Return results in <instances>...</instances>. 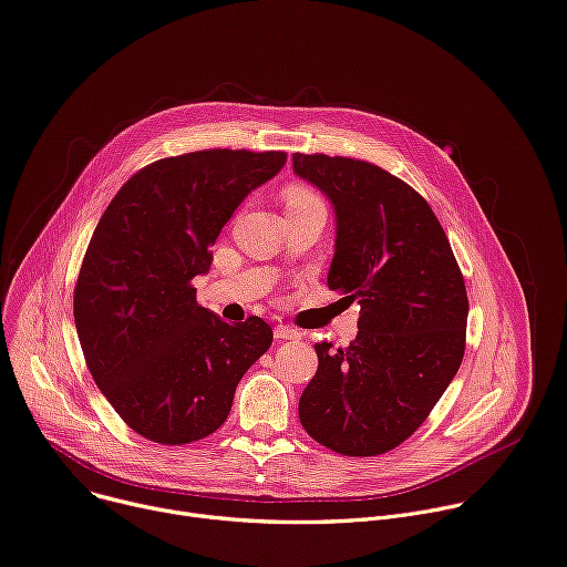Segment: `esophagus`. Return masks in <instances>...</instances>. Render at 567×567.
Returning a JSON list of instances; mask_svg holds the SVG:
<instances>
[{"label":"esophagus","mask_w":567,"mask_h":567,"mask_svg":"<svg viewBox=\"0 0 567 567\" xmlns=\"http://www.w3.org/2000/svg\"><path fill=\"white\" fill-rule=\"evenodd\" d=\"M275 338H279V340H301V333L292 327L279 324V327H275Z\"/></svg>","instance_id":"34e87169"}]
</instances>
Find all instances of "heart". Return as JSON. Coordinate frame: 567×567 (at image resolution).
Returning <instances> with one entry per match:
<instances>
[{
    "instance_id": "heart-1",
    "label": "heart",
    "mask_w": 567,
    "mask_h": 567,
    "mask_svg": "<svg viewBox=\"0 0 567 567\" xmlns=\"http://www.w3.org/2000/svg\"><path fill=\"white\" fill-rule=\"evenodd\" d=\"M284 205L286 212H295V209H310V207H324L322 196L316 192V188L303 184V182H290L284 188Z\"/></svg>"
}]
</instances>
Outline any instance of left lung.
I'll return each mask as SVG.
<instances>
[{
    "mask_svg": "<svg viewBox=\"0 0 567 567\" xmlns=\"http://www.w3.org/2000/svg\"><path fill=\"white\" fill-rule=\"evenodd\" d=\"M292 164L336 207L329 288L360 303L349 347L316 344L320 362L299 421L333 453L383 455L421 427L462 364L464 277L442 223L401 177L324 153H295Z\"/></svg>",
    "mask_w": 567,
    "mask_h": 567,
    "instance_id": "1",
    "label": "left lung"
}]
</instances>
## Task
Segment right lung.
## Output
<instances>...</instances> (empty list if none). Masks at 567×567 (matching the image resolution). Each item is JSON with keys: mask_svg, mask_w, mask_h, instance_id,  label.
Returning a JSON list of instances; mask_svg holds the SVG:
<instances>
[{"mask_svg": "<svg viewBox=\"0 0 567 567\" xmlns=\"http://www.w3.org/2000/svg\"><path fill=\"white\" fill-rule=\"evenodd\" d=\"M284 151L207 148L157 159L103 212L74 288V320L94 383L148 442L184 446L216 432L243 373L272 344L257 316L227 324L196 301L194 277L251 188Z\"/></svg>", "mask_w": 567, "mask_h": 567, "instance_id": "1", "label": "right lung"}]
</instances>
